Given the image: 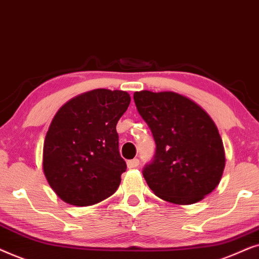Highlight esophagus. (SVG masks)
Wrapping results in <instances>:
<instances>
[{
    "instance_id": "34e87169",
    "label": "esophagus",
    "mask_w": 259,
    "mask_h": 259,
    "mask_svg": "<svg viewBox=\"0 0 259 259\" xmlns=\"http://www.w3.org/2000/svg\"><path fill=\"white\" fill-rule=\"evenodd\" d=\"M126 164H127V168H136V167H139L140 160L139 158H133V160L127 161Z\"/></svg>"
}]
</instances>
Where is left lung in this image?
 Instances as JSON below:
<instances>
[{
  "label": "left lung",
  "mask_w": 259,
  "mask_h": 259,
  "mask_svg": "<svg viewBox=\"0 0 259 259\" xmlns=\"http://www.w3.org/2000/svg\"><path fill=\"white\" fill-rule=\"evenodd\" d=\"M134 101L156 144L153 160L142 170L149 188L178 205L204 199L225 168L223 141L211 117L174 92H135Z\"/></svg>",
  "instance_id": "8db88e82"
}]
</instances>
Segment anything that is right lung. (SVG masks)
<instances>
[{"label": "right lung", "instance_id": "add662e5", "mask_svg": "<svg viewBox=\"0 0 259 259\" xmlns=\"http://www.w3.org/2000/svg\"><path fill=\"white\" fill-rule=\"evenodd\" d=\"M130 104L125 91L97 89L61 106L44 143V173L65 202L91 206L117 191L126 169L116 125Z\"/></svg>", "mask_w": 259, "mask_h": 259}]
</instances>
